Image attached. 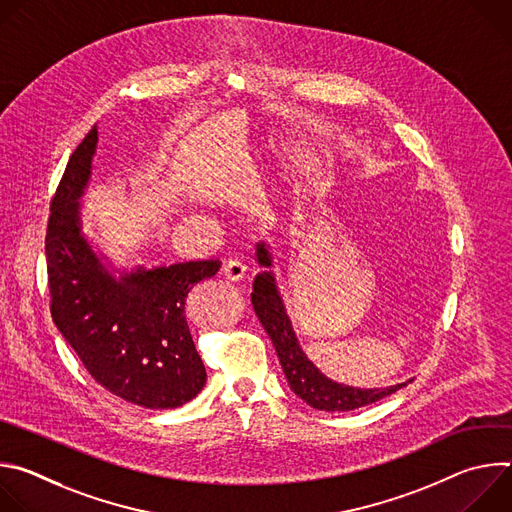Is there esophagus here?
<instances>
[{
  "label": "esophagus",
  "instance_id": "esophagus-1",
  "mask_svg": "<svg viewBox=\"0 0 512 512\" xmlns=\"http://www.w3.org/2000/svg\"><path fill=\"white\" fill-rule=\"evenodd\" d=\"M225 277L231 279V281H243L247 277V263L241 261V259H231L227 265H225Z\"/></svg>",
  "mask_w": 512,
  "mask_h": 512
}]
</instances>
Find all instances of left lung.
Segmentation results:
<instances>
[{
	"instance_id": "obj_1",
	"label": "left lung",
	"mask_w": 512,
	"mask_h": 512,
	"mask_svg": "<svg viewBox=\"0 0 512 512\" xmlns=\"http://www.w3.org/2000/svg\"><path fill=\"white\" fill-rule=\"evenodd\" d=\"M257 261L261 267H273V257L265 243L257 245ZM251 302L259 322L263 324L265 332L269 334L275 346L277 358L281 362V369L291 391H294L302 401H306L310 407L318 411H352L364 405H371L407 385L401 383L385 389H356L340 385L322 375L318 367H314V362L306 356V352L300 348L296 332L291 328V322L285 314L273 271H261L255 277Z\"/></svg>"
}]
</instances>
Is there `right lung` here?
Segmentation results:
<instances>
[{"label":"right lung","mask_w":512,"mask_h":512,"mask_svg":"<svg viewBox=\"0 0 512 512\" xmlns=\"http://www.w3.org/2000/svg\"><path fill=\"white\" fill-rule=\"evenodd\" d=\"M97 141L93 125L72 152L50 204V314L101 387L137 407L174 409L192 401L206 383L184 306L190 289L221 269V261L137 267L115 277L81 231L79 200Z\"/></svg>","instance_id":"right-lung-1"}]
</instances>
